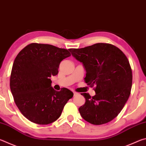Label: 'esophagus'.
I'll return each mask as SVG.
<instances>
[{
  "instance_id": "obj_1",
  "label": "esophagus",
  "mask_w": 146,
  "mask_h": 146,
  "mask_svg": "<svg viewBox=\"0 0 146 146\" xmlns=\"http://www.w3.org/2000/svg\"><path fill=\"white\" fill-rule=\"evenodd\" d=\"M78 95V93H76V92H73V95L74 96H76V95Z\"/></svg>"
}]
</instances>
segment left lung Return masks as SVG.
I'll list each match as a JSON object with an SVG mask.
<instances>
[{
	"mask_svg": "<svg viewBox=\"0 0 146 146\" xmlns=\"http://www.w3.org/2000/svg\"><path fill=\"white\" fill-rule=\"evenodd\" d=\"M69 51L83 64L86 83L95 86L93 97L81 93L86 98L78 108L81 117L94 125L110 122L122 110L131 90L132 71L126 56L117 47L106 43Z\"/></svg>",
	"mask_w": 146,
	"mask_h": 146,
	"instance_id": "obj_1",
	"label": "left lung"
}]
</instances>
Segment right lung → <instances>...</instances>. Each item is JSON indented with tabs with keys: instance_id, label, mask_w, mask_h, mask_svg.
<instances>
[{
	"instance_id": "add662e5",
	"label": "right lung",
	"mask_w": 146,
	"mask_h": 146,
	"mask_svg": "<svg viewBox=\"0 0 146 146\" xmlns=\"http://www.w3.org/2000/svg\"><path fill=\"white\" fill-rule=\"evenodd\" d=\"M69 51L49 44L32 43L16 56L10 76V89L20 111L31 122L47 125L61 115L72 91L51 87V76L58 73L60 62Z\"/></svg>"
}]
</instances>
